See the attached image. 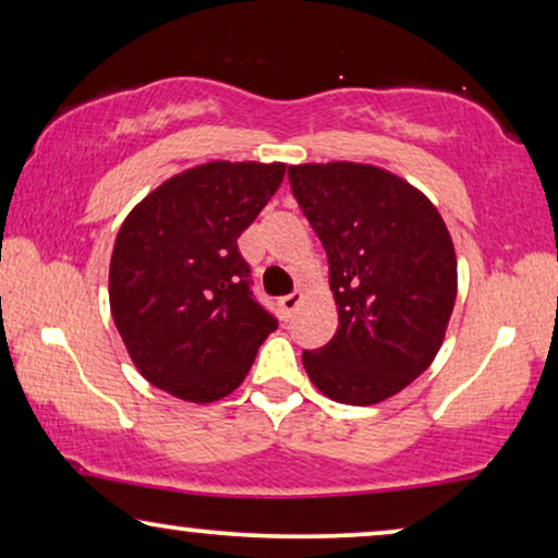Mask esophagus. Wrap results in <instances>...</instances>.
Masks as SVG:
<instances>
[{"label": "esophagus", "instance_id": "esophagus-1", "mask_svg": "<svg viewBox=\"0 0 558 558\" xmlns=\"http://www.w3.org/2000/svg\"><path fill=\"white\" fill-rule=\"evenodd\" d=\"M302 300H304V294H302V292H292V294L281 296V300H279V312H281V317H284V319L292 317V315H294V310L300 307V304H302Z\"/></svg>", "mask_w": 558, "mask_h": 558}]
</instances>
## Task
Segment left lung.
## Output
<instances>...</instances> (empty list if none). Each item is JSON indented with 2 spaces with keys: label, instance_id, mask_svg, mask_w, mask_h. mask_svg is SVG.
I'll return each instance as SVG.
<instances>
[{
  "label": "left lung",
  "instance_id": "obj_1",
  "mask_svg": "<svg viewBox=\"0 0 558 558\" xmlns=\"http://www.w3.org/2000/svg\"><path fill=\"white\" fill-rule=\"evenodd\" d=\"M289 185L323 241L340 325L304 350L312 384L350 407L391 399L429 368L457 300V256L422 190L361 162L289 167Z\"/></svg>",
  "mask_w": 558,
  "mask_h": 558
}]
</instances>
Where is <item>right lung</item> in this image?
Here are the masks:
<instances>
[{
    "label": "right lung",
    "mask_w": 558,
    "mask_h": 558,
    "mask_svg": "<svg viewBox=\"0 0 558 558\" xmlns=\"http://www.w3.org/2000/svg\"><path fill=\"white\" fill-rule=\"evenodd\" d=\"M287 165L205 162L129 213L109 269L111 317L151 386L210 403L235 391L277 319L254 300L239 235Z\"/></svg>",
    "instance_id": "right-lung-1"
}]
</instances>
